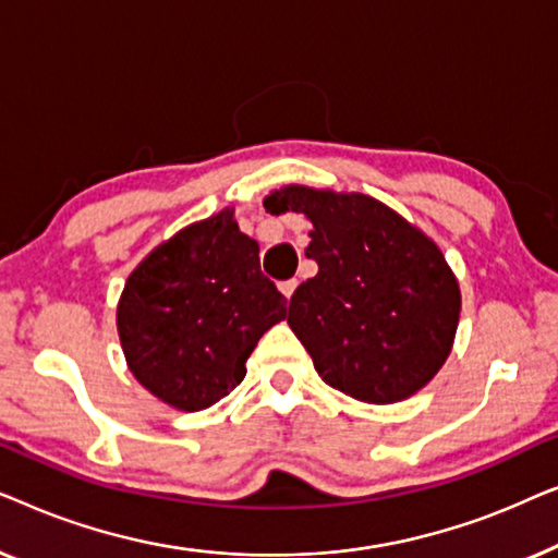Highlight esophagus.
<instances>
[{
    "instance_id": "esophagus-1",
    "label": "esophagus",
    "mask_w": 558,
    "mask_h": 558,
    "mask_svg": "<svg viewBox=\"0 0 558 558\" xmlns=\"http://www.w3.org/2000/svg\"><path fill=\"white\" fill-rule=\"evenodd\" d=\"M296 284H300V281L296 279H287V281H279V292L287 296V300H292V294H294V289H296Z\"/></svg>"
}]
</instances>
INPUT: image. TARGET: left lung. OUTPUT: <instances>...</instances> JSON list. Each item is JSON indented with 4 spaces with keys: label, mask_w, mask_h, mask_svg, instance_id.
Listing matches in <instances>:
<instances>
[{
    "label": "left lung",
    "mask_w": 558,
    "mask_h": 558,
    "mask_svg": "<svg viewBox=\"0 0 558 558\" xmlns=\"http://www.w3.org/2000/svg\"><path fill=\"white\" fill-rule=\"evenodd\" d=\"M271 213L312 220L302 281L287 323L327 386L368 403L414 396L437 376L460 323V284L437 243L361 193L289 185Z\"/></svg>",
    "instance_id": "1"
}]
</instances>
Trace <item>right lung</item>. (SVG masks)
I'll use <instances>...</instances> for the list:
<instances>
[{"label":"right lung","instance_id":"add662e5","mask_svg":"<svg viewBox=\"0 0 558 558\" xmlns=\"http://www.w3.org/2000/svg\"><path fill=\"white\" fill-rule=\"evenodd\" d=\"M287 300L258 266V243L233 210L182 228L129 274L117 327L129 371L159 401L201 411L246 376L262 335Z\"/></svg>","mask_w":558,"mask_h":558}]
</instances>
